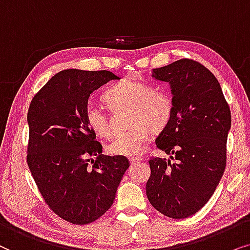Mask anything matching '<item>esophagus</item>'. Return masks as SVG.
Returning <instances> with one entry per match:
<instances>
[{
    "label": "esophagus",
    "instance_id": "34e87169",
    "mask_svg": "<svg viewBox=\"0 0 250 250\" xmlns=\"http://www.w3.org/2000/svg\"><path fill=\"white\" fill-rule=\"evenodd\" d=\"M143 158H141V156H134V158H130V164H136V162H139L142 161Z\"/></svg>",
    "mask_w": 250,
    "mask_h": 250
}]
</instances>
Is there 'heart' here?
Listing matches in <instances>:
<instances>
[{"label":"heart","mask_w":250,"mask_h":250,"mask_svg":"<svg viewBox=\"0 0 250 250\" xmlns=\"http://www.w3.org/2000/svg\"><path fill=\"white\" fill-rule=\"evenodd\" d=\"M103 101L112 109L129 107L128 125L130 128L121 132L107 146L114 155L137 156L145 151L152 130H164L174 112L170 95L164 89L152 88L147 82L122 80L103 95ZM84 119L88 127L97 136L109 138L113 135L111 122L104 111L94 105L86 106Z\"/></svg>","instance_id":"1"}]
</instances>
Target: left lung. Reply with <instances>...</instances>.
I'll use <instances>...</instances> for the list:
<instances>
[{
  "label": "left lung",
  "mask_w": 250,
  "mask_h": 250,
  "mask_svg": "<svg viewBox=\"0 0 250 250\" xmlns=\"http://www.w3.org/2000/svg\"><path fill=\"white\" fill-rule=\"evenodd\" d=\"M153 78L170 84L174 103L155 144L176 161L149 158L146 195L161 214L186 218L207 204L224 174L231 111L217 79L200 62L179 59L153 69Z\"/></svg>",
  "instance_id": "left-lung-1"
}]
</instances>
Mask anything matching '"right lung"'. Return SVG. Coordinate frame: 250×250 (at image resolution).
<instances>
[{
	"label": "right lung",
	"mask_w": 250,
	"mask_h": 250,
	"mask_svg": "<svg viewBox=\"0 0 250 250\" xmlns=\"http://www.w3.org/2000/svg\"><path fill=\"white\" fill-rule=\"evenodd\" d=\"M111 80L120 78L109 71L64 69L28 108V168L45 204L72 224H89L111 208L130 165L125 156L103 154L84 119L90 94Z\"/></svg>",
	"instance_id": "obj_1"
}]
</instances>
